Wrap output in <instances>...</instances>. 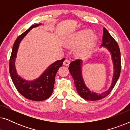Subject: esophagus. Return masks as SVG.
Masks as SVG:
<instances>
[{
  "label": "esophagus",
  "mask_w": 130,
  "mask_h": 130,
  "mask_svg": "<svg viewBox=\"0 0 130 130\" xmlns=\"http://www.w3.org/2000/svg\"><path fill=\"white\" fill-rule=\"evenodd\" d=\"M69 64H70V61L67 59H66L63 62V64L64 66H69Z\"/></svg>",
  "instance_id": "obj_1"
}]
</instances>
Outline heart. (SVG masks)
<instances>
[{"label": "heart", "instance_id": "1", "mask_svg": "<svg viewBox=\"0 0 130 130\" xmlns=\"http://www.w3.org/2000/svg\"><path fill=\"white\" fill-rule=\"evenodd\" d=\"M98 37L92 34L90 30H82L73 34L67 38L66 42L68 46H77L83 42L78 48V53L80 56H86L91 52L92 50L96 43Z\"/></svg>", "mask_w": 130, "mask_h": 130}]
</instances>
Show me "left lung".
<instances>
[{"instance_id": "left-lung-1", "label": "left lung", "mask_w": 130, "mask_h": 130, "mask_svg": "<svg viewBox=\"0 0 130 130\" xmlns=\"http://www.w3.org/2000/svg\"><path fill=\"white\" fill-rule=\"evenodd\" d=\"M101 47L106 48L111 53L112 60L113 66V74L111 85L107 90L101 93H95L90 91L85 85L82 77L83 61L81 60H76L71 62L69 69L71 75L73 78L76 88L79 95L85 100L97 101L103 99L108 96L114 88L117 80L119 79L121 72V54L120 48L118 44L112 37L110 35L107 30L104 28L103 29L102 43Z\"/></svg>"}]
</instances>
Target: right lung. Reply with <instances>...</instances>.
Wrapping results in <instances>:
<instances>
[{
    "label": "right lung",
    "mask_w": 130,
    "mask_h": 130,
    "mask_svg": "<svg viewBox=\"0 0 130 130\" xmlns=\"http://www.w3.org/2000/svg\"><path fill=\"white\" fill-rule=\"evenodd\" d=\"M41 25V24L32 25L18 37L13 44L9 61L10 77L17 90L25 98L34 101L46 100L51 95L54 88L56 74L65 60V58H63L51 64L40 77L34 80H26L18 74L15 68V59L19 44L32 28L38 27Z\"/></svg>",
    "instance_id": "obj_1"
}]
</instances>
